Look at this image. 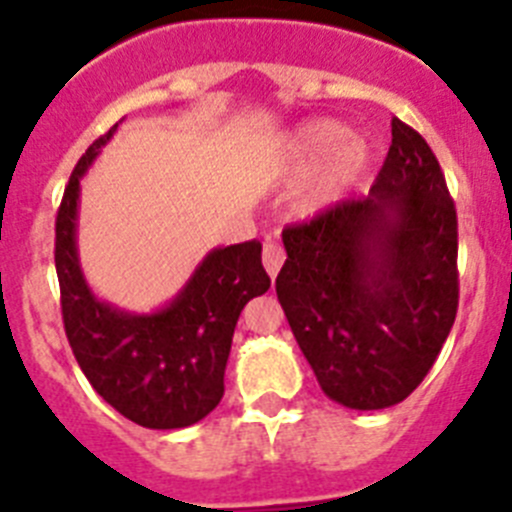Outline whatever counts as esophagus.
<instances>
[{"instance_id":"1","label":"esophagus","mask_w":512,"mask_h":512,"mask_svg":"<svg viewBox=\"0 0 512 512\" xmlns=\"http://www.w3.org/2000/svg\"><path fill=\"white\" fill-rule=\"evenodd\" d=\"M283 262H285L283 247H280L278 242H273V239H267L265 247H262V265H265L267 275H270V278H275Z\"/></svg>"}]
</instances>
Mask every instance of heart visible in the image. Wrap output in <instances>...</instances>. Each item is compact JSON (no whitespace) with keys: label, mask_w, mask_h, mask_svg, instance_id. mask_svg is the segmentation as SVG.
Segmentation results:
<instances>
[{"label":"heart","mask_w":512,"mask_h":512,"mask_svg":"<svg viewBox=\"0 0 512 512\" xmlns=\"http://www.w3.org/2000/svg\"><path fill=\"white\" fill-rule=\"evenodd\" d=\"M290 163L298 170L321 163L301 196L303 209L316 211L342 199L344 191L365 173L370 163V147L362 137H347L344 124L316 119L298 127L293 135Z\"/></svg>","instance_id":"heart-1"}]
</instances>
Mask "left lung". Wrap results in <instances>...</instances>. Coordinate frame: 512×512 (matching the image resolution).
<instances>
[{"label": "left lung", "instance_id": "1", "mask_svg": "<svg viewBox=\"0 0 512 512\" xmlns=\"http://www.w3.org/2000/svg\"><path fill=\"white\" fill-rule=\"evenodd\" d=\"M275 293L321 390L354 411L405 400L459 306L457 209L421 135L393 119L370 196L283 229Z\"/></svg>", "mask_w": 512, "mask_h": 512}]
</instances>
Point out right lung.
Listing matches in <instances>:
<instances>
[{"instance_id":"right-lung-1","label":"right lung","mask_w":512,"mask_h":512,"mask_svg":"<svg viewBox=\"0 0 512 512\" xmlns=\"http://www.w3.org/2000/svg\"><path fill=\"white\" fill-rule=\"evenodd\" d=\"M91 142L63 193L55 219V273L63 326L91 388L124 418L145 428H186L214 411L239 313L270 288L257 239L216 247L178 296L153 313L101 301L78 262L76 227L81 178L117 132Z\"/></svg>"}]
</instances>
